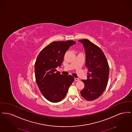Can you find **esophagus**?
Masks as SVG:
<instances>
[{"mask_svg": "<svg viewBox=\"0 0 132 132\" xmlns=\"http://www.w3.org/2000/svg\"><path fill=\"white\" fill-rule=\"evenodd\" d=\"M74 80H75V81H80V79L79 78H75Z\"/></svg>", "mask_w": 132, "mask_h": 132, "instance_id": "34e87169", "label": "esophagus"}]
</instances>
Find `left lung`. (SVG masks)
<instances>
[{"instance_id": "8db88e82", "label": "left lung", "mask_w": 132, "mask_h": 132, "mask_svg": "<svg viewBox=\"0 0 132 132\" xmlns=\"http://www.w3.org/2000/svg\"><path fill=\"white\" fill-rule=\"evenodd\" d=\"M86 51L87 80H82L85 87L81 91L82 97L89 101L99 97L106 88L109 67L106 58L101 48L87 39L79 40Z\"/></svg>"}]
</instances>
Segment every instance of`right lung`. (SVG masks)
I'll list each match as a JSON object with an SVG mask.
<instances>
[{"mask_svg":"<svg viewBox=\"0 0 132 132\" xmlns=\"http://www.w3.org/2000/svg\"><path fill=\"white\" fill-rule=\"evenodd\" d=\"M75 44L73 40L53 42L38 55L35 64L36 80L42 94L50 102L62 101L74 81L72 76L61 75L56 68L61 65L70 46Z\"/></svg>","mask_w":132,"mask_h":132,"instance_id":"right-lung-1","label":"right lung"}]
</instances>
